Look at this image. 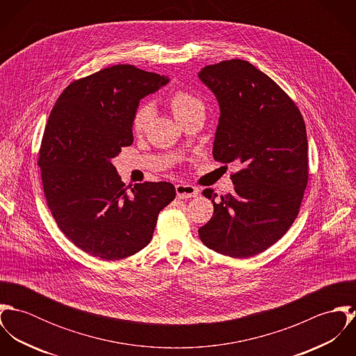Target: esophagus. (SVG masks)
I'll use <instances>...</instances> for the list:
<instances>
[{"label":"esophagus","mask_w":356,"mask_h":356,"mask_svg":"<svg viewBox=\"0 0 356 356\" xmlns=\"http://www.w3.org/2000/svg\"><path fill=\"white\" fill-rule=\"evenodd\" d=\"M175 191H177L178 199H191V197L199 196V189L189 184H178L175 186Z\"/></svg>","instance_id":"1"}]
</instances>
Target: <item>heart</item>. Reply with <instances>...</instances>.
<instances>
[{"label": "heart", "instance_id": "heart-1", "mask_svg": "<svg viewBox=\"0 0 356 356\" xmlns=\"http://www.w3.org/2000/svg\"><path fill=\"white\" fill-rule=\"evenodd\" d=\"M170 106L178 120L189 116L193 112L204 111V104L199 97L186 90H178L170 97ZM153 109L151 104H141L131 119V129L136 134H143L152 118Z\"/></svg>", "mask_w": 356, "mask_h": 356}]
</instances>
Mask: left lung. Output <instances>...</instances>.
Wrapping results in <instances>:
<instances>
[{"mask_svg": "<svg viewBox=\"0 0 356 356\" xmlns=\"http://www.w3.org/2000/svg\"><path fill=\"white\" fill-rule=\"evenodd\" d=\"M219 104L212 154L241 164L232 175L233 193L205 189L213 215L199 229L218 254L245 259L266 251L295 222L308 181V144L296 104L264 72L234 58L199 72Z\"/></svg>", "mask_w": 356, "mask_h": 356, "instance_id": "left-lung-1", "label": "left lung"}]
</instances>
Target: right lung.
I'll use <instances>...</instances> for the list:
<instances>
[{"label":"right lung","mask_w":356,"mask_h":356,"mask_svg":"<svg viewBox=\"0 0 356 356\" xmlns=\"http://www.w3.org/2000/svg\"><path fill=\"white\" fill-rule=\"evenodd\" d=\"M168 81L118 64L68 85L51 109L38 157L44 192L60 230L86 254L104 260L137 254L175 199L170 182L136 184L127 193L111 161L133 144L140 100Z\"/></svg>","instance_id":"right-lung-1"}]
</instances>
